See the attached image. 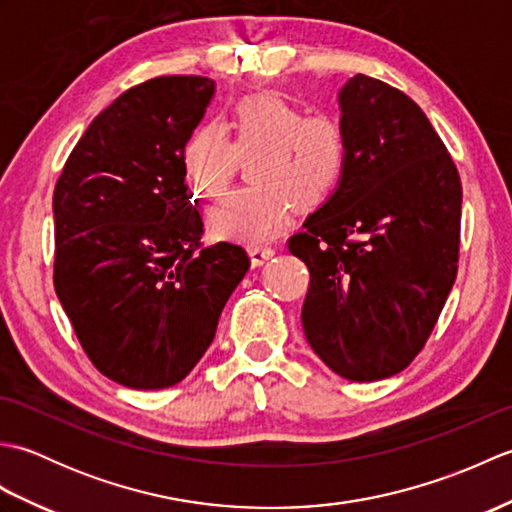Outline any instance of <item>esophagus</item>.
<instances>
[{
  "instance_id": "esophagus-1",
  "label": "esophagus",
  "mask_w": 512,
  "mask_h": 512,
  "mask_svg": "<svg viewBox=\"0 0 512 512\" xmlns=\"http://www.w3.org/2000/svg\"><path fill=\"white\" fill-rule=\"evenodd\" d=\"M248 255H250V262H253V266H262L264 262H268V259L275 255V248L266 246V244H253L248 248Z\"/></svg>"
}]
</instances>
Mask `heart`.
Listing matches in <instances>:
<instances>
[{"instance_id": "heart-1", "label": "heart", "mask_w": 512, "mask_h": 512, "mask_svg": "<svg viewBox=\"0 0 512 512\" xmlns=\"http://www.w3.org/2000/svg\"><path fill=\"white\" fill-rule=\"evenodd\" d=\"M250 160V187L228 195L209 215L213 235L264 242L281 231L297 202L310 209L325 202L350 156L345 123L334 112L303 114L277 94H253L233 107L231 138L202 125L184 145V169L209 198L231 187L239 160Z\"/></svg>"}]
</instances>
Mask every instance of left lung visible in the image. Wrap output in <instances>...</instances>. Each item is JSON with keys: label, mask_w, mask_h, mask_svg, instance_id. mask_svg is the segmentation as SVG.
Listing matches in <instances>:
<instances>
[{"label": "left lung", "mask_w": 512, "mask_h": 512, "mask_svg": "<svg viewBox=\"0 0 512 512\" xmlns=\"http://www.w3.org/2000/svg\"><path fill=\"white\" fill-rule=\"evenodd\" d=\"M350 156L339 189L288 250L310 270L306 339L332 372H402L436 328L458 275L462 182L405 92L356 74L341 90Z\"/></svg>", "instance_id": "obj_1"}]
</instances>
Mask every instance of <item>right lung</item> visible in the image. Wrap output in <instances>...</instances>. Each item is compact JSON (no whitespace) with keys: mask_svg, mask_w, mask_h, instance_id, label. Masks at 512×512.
<instances>
[{"mask_svg":"<svg viewBox=\"0 0 512 512\" xmlns=\"http://www.w3.org/2000/svg\"><path fill=\"white\" fill-rule=\"evenodd\" d=\"M215 83L156 76L85 129L54 184V290L83 352L132 389L180 383L250 266L237 244H202L184 145Z\"/></svg>","mask_w":512,"mask_h":512,"instance_id":"obj_1","label":"right lung"}]
</instances>
